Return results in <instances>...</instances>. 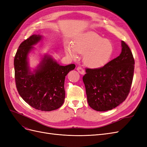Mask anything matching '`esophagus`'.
I'll use <instances>...</instances> for the list:
<instances>
[{
  "label": "esophagus",
  "instance_id": "esophagus-1",
  "mask_svg": "<svg viewBox=\"0 0 147 147\" xmlns=\"http://www.w3.org/2000/svg\"><path fill=\"white\" fill-rule=\"evenodd\" d=\"M77 70H78V72L80 74H82V75H84V69H82V67H78L77 68Z\"/></svg>",
  "mask_w": 147,
  "mask_h": 147
}]
</instances>
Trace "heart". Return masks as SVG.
Listing matches in <instances>:
<instances>
[{"instance_id": "1", "label": "heart", "mask_w": 147, "mask_h": 147, "mask_svg": "<svg viewBox=\"0 0 147 147\" xmlns=\"http://www.w3.org/2000/svg\"><path fill=\"white\" fill-rule=\"evenodd\" d=\"M66 53L76 57L77 53L84 55L86 65L92 69L100 68L108 63L113 53V45L108 39H104L95 32L82 35L74 43L73 48H66Z\"/></svg>"}]
</instances>
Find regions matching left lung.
Segmentation results:
<instances>
[{
  "label": "left lung",
  "instance_id": "1",
  "mask_svg": "<svg viewBox=\"0 0 147 147\" xmlns=\"http://www.w3.org/2000/svg\"><path fill=\"white\" fill-rule=\"evenodd\" d=\"M121 54L100 68L86 69L83 81L92 109L112 110L126 100L134 77V59L129 47L121 41Z\"/></svg>",
  "mask_w": 147,
  "mask_h": 147
}]
</instances>
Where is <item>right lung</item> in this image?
Segmentation results:
<instances>
[{"label":"right lung","instance_id":"right-lung-1","mask_svg":"<svg viewBox=\"0 0 147 147\" xmlns=\"http://www.w3.org/2000/svg\"><path fill=\"white\" fill-rule=\"evenodd\" d=\"M42 37L32 35L20 44L14 59L15 78L18 92L26 103L37 110L49 112L63 104L65 76L75 65H60L45 55L37 69L31 72L28 55Z\"/></svg>","mask_w":147,"mask_h":147}]
</instances>
